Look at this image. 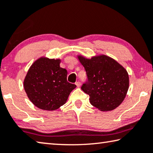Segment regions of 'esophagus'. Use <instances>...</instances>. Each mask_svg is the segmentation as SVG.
Returning a JSON list of instances; mask_svg holds the SVG:
<instances>
[{"label":"esophagus","instance_id":"obj_1","mask_svg":"<svg viewBox=\"0 0 153 153\" xmlns=\"http://www.w3.org/2000/svg\"><path fill=\"white\" fill-rule=\"evenodd\" d=\"M76 85L77 86V88H79V87H80V85H81L80 82H77L76 83Z\"/></svg>","mask_w":153,"mask_h":153}]
</instances>
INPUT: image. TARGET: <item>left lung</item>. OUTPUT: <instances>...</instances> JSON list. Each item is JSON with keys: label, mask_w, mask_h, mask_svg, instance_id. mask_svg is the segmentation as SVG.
I'll return each mask as SVG.
<instances>
[{"label": "left lung", "mask_w": 153, "mask_h": 153, "mask_svg": "<svg viewBox=\"0 0 153 153\" xmlns=\"http://www.w3.org/2000/svg\"><path fill=\"white\" fill-rule=\"evenodd\" d=\"M88 76L82 90L90 96V103L102 111L115 110L127 95L129 74L124 67L112 58L101 54L87 59L77 55Z\"/></svg>", "instance_id": "8db88e82"}]
</instances>
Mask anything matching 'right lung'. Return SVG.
<instances>
[{
  "label": "right lung",
  "mask_w": 153,
  "mask_h": 153,
  "mask_svg": "<svg viewBox=\"0 0 153 153\" xmlns=\"http://www.w3.org/2000/svg\"><path fill=\"white\" fill-rule=\"evenodd\" d=\"M59 59L42 56L33 62L24 79L28 99L36 107L53 111L67 102L76 85L67 80V71L60 67Z\"/></svg>",
  "instance_id": "1"
}]
</instances>
